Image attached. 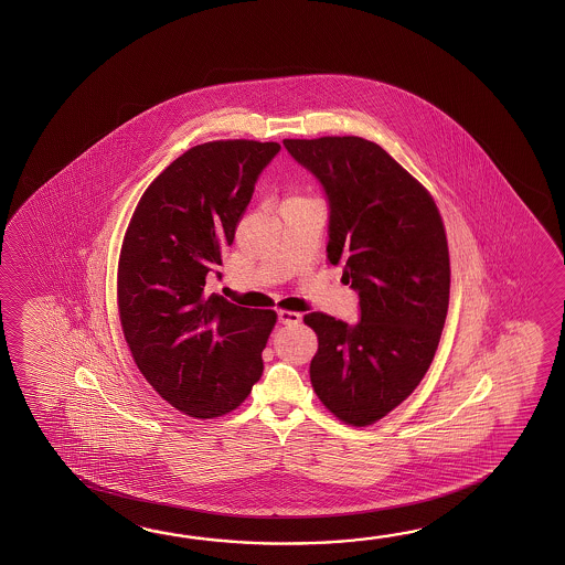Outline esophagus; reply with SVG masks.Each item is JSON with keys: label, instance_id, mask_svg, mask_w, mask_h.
<instances>
[{"label": "esophagus", "instance_id": "obj_1", "mask_svg": "<svg viewBox=\"0 0 565 565\" xmlns=\"http://www.w3.org/2000/svg\"><path fill=\"white\" fill-rule=\"evenodd\" d=\"M278 323L297 324L300 323V315L295 311H278Z\"/></svg>", "mask_w": 565, "mask_h": 565}]
</instances>
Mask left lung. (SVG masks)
I'll return each instance as SVG.
<instances>
[{
  "label": "left lung",
  "instance_id": "8db88e82",
  "mask_svg": "<svg viewBox=\"0 0 565 565\" xmlns=\"http://www.w3.org/2000/svg\"><path fill=\"white\" fill-rule=\"evenodd\" d=\"M329 204L327 260L360 297V321L305 315L319 339L315 394L339 420L367 426L420 384L440 341L450 295L445 224L430 193L361 137L285 139Z\"/></svg>",
  "mask_w": 565,
  "mask_h": 565
}]
</instances>
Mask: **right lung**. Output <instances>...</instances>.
<instances>
[{"label": "right lung", "mask_w": 565, "mask_h": 565, "mask_svg": "<svg viewBox=\"0 0 565 565\" xmlns=\"http://www.w3.org/2000/svg\"><path fill=\"white\" fill-rule=\"evenodd\" d=\"M280 145L212 141L178 157L145 190L119 260V315L132 360L192 418L224 416L260 380L277 312L207 292Z\"/></svg>", "instance_id": "add662e5"}]
</instances>
